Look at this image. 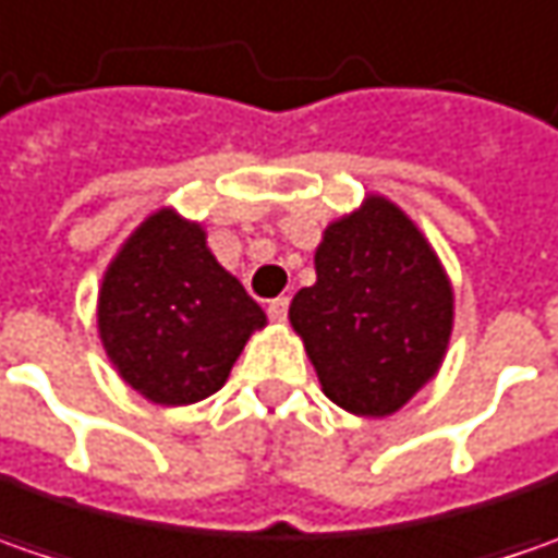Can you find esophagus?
<instances>
[{
	"mask_svg": "<svg viewBox=\"0 0 558 558\" xmlns=\"http://www.w3.org/2000/svg\"><path fill=\"white\" fill-rule=\"evenodd\" d=\"M287 308H290V300H287V296L271 300V303H268V318H271V322H287Z\"/></svg>",
	"mask_w": 558,
	"mask_h": 558,
	"instance_id": "esophagus-1",
	"label": "esophagus"
}]
</instances>
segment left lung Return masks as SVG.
<instances>
[{"mask_svg":"<svg viewBox=\"0 0 558 558\" xmlns=\"http://www.w3.org/2000/svg\"><path fill=\"white\" fill-rule=\"evenodd\" d=\"M452 315L440 255L380 193L327 225L315 283L290 303V325L325 397L362 418L400 412L440 372Z\"/></svg>","mask_w":558,"mask_h":558,"instance_id":"left-lung-1","label":"left lung"}]
</instances>
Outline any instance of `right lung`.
I'll list each match as a JSON object with an SVG mask.
<instances>
[{"label": "right lung", "instance_id": "right-lung-1", "mask_svg": "<svg viewBox=\"0 0 558 558\" xmlns=\"http://www.w3.org/2000/svg\"><path fill=\"white\" fill-rule=\"evenodd\" d=\"M262 305L218 265L206 228L161 206L146 215L109 262L96 327L111 368L143 400L190 405L231 377Z\"/></svg>", "mask_w": 558, "mask_h": 558}]
</instances>
